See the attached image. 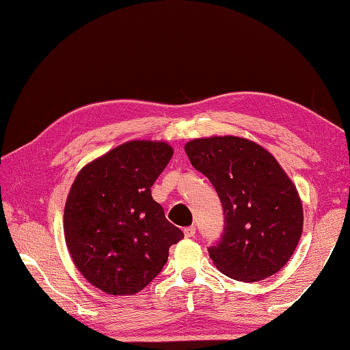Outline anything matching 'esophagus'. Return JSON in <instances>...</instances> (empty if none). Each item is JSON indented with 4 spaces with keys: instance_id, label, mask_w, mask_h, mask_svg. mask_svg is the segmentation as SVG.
Returning a JSON list of instances; mask_svg holds the SVG:
<instances>
[{
    "instance_id": "obj_1",
    "label": "esophagus",
    "mask_w": 350,
    "mask_h": 350,
    "mask_svg": "<svg viewBox=\"0 0 350 350\" xmlns=\"http://www.w3.org/2000/svg\"><path fill=\"white\" fill-rule=\"evenodd\" d=\"M183 234H185V237H194L196 236V226H188L183 230Z\"/></svg>"
}]
</instances>
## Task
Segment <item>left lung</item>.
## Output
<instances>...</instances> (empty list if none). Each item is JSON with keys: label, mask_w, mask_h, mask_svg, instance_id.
<instances>
[{"label": "left lung", "mask_w": 350, "mask_h": 350, "mask_svg": "<svg viewBox=\"0 0 350 350\" xmlns=\"http://www.w3.org/2000/svg\"><path fill=\"white\" fill-rule=\"evenodd\" d=\"M193 167L219 194L225 226L209 257L225 275L260 282L292 257L303 231V206L275 157L237 136L194 139L185 145Z\"/></svg>", "instance_id": "obj_1"}]
</instances>
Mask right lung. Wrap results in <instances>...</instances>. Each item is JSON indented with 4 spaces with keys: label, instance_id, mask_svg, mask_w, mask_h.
<instances>
[{
    "label": "right lung",
    "instance_id": "1",
    "mask_svg": "<svg viewBox=\"0 0 350 350\" xmlns=\"http://www.w3.org/2000/svg\"><path fill=\"white\" fill-rule=\"evenodd\" d=\"M173 148L131 141L82 168L67 196L64 234L79 272L111 295H133L159 275L170 246L183 239L151 187Z\"/></svg>",
    "mask_w": 350,
    "mask_h": 350
}]
</instances>
